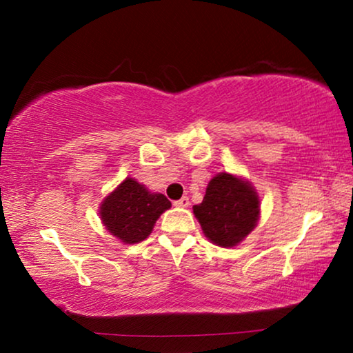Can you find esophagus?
Instances as JSON below:
<instances>
[{
    "instance_id": "esophagus-1",
    "label": "esophagus",
    "mask_w": 353,
    "mask_h": 353,
    "mask_svg": "<svg viewBox=\"0 0 353 353\" xmlns=\"http://www.w3.org/2000/svg\"><path fill=\"white\" fill-rule=\"evenodd\" d=\"M173 205H175V207H188V205H190V199H188V197L185 196V197H181L180 201L173 202Z\"/></svg>"
}]
</instances>
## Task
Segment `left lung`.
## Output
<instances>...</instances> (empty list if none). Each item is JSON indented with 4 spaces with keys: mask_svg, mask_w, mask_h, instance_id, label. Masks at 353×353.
Here are the masks:
<instances>
[{
    "mask_svg": "<svg viewBox=\"0 0 353 353\" xmlns=\"http://www.w3.org/2000/svg\"><path fill=\"white\" fill-rule=\"evenodd\" d=\"M202 233L212 244L234 248L260 220V196L244 176L220 172L207 185L204 201L192 205Z\"/></svg>",
    "mask_w": 353,
    "mask_h": 353,
    "instance_id": "1",
    "label": "left lung"
}]
</instances>
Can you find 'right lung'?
<instances>
[{"label": "right lung", "instance_id": "add662e5", "mask_svg": "<svg viewBox=\"0 0 353 353\" xmlns=\"http://www.w3.org/2000/svg\"><path fill=\"white\" fill-rule=\"evenodd\" d=\"M170 207L165 196L128 176L101 202L99 219L120 243L138 244L152 233L159 216Z\"/></svg>", "mask_w": 353, "mask_h": 353}]
</instances>
